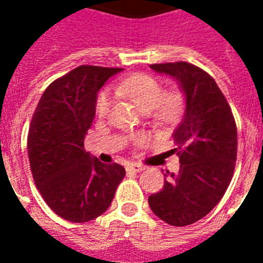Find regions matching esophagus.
Segmentation results:
<instances>
[{
    "label": "esophagus",
    "mask_w": 263,
    "mask_h": 263,
    "mask_svg": "<svg viewBox=\"0 0 263 263\" xmlns=\"http://www.w3.org/2000/svg\"><path fill=\"white\" fill-rule=\"evenodd\" d=\"M144 166L143 165L140 164H136V162H131V164L127 165V171L128 172H142V171H144Z\"/></svg>",
    "instance_id": "34e87169"
}]
</instances>
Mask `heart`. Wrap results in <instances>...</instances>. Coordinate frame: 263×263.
Returning a JSON list of instances; mask_svg holds the SVG:
<instances>
[{"mask_svg": "<svg viewBox=\"0 0 263 263\" xmlns=\"http://www.w3.org/2000/svg\"><path fill=\"white\" fill-rule=\"evenodd\" d=\"M115 91L121 97L132 99L143 111H154V117L161 124L175 123L183 115L185 99L181 91L165 92L162 84L154 76L135 73L120 80ZM113 105L110 91H101L95 101V111L99 117H106Z\"/></svg>", "mask_w": 263, "mask_h": 263, "instance_id": "b5f03b06", "label": "heart"}]
</instances>
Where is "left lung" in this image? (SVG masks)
<instances>
[{
  "label": "left lung",
  "mask_w": 263,
  "mask_h": 263,
  "mask_svg": "<svg viewBox=\"0 0 263 263\" xmlns=\"http://www.w3.org/2000/svg\"><path fill=\"white\" fill-rule=\"evenodd\" d=\"M152 69L179 80L185 115L173 134L177 173H166L160 192L148 196L153 213L173 227L191 225L212 212L232 180L237 128L228 101L208 72L185 61L153 64ZM165 175V176H168Z\"/></svg>",
  "instance_id": "left-lung-1"
}]
</instances>
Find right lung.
I'll return each instance as SVG.
<instances>
[{"mask_svg": "<svg viewBox=\"0 0 263 263\" xmlns=\"http://www.w3.org/2000/svg\"><path fill=\"white\" fill-rule=\"evenodd\" d=\"M120 68L80 65L55 79L31 120L27 150L35 185L47 206L71 222H87L106 212L125 176L84 150L95 115L97 92Z\"/></svg>", "mask_w": 263, "mask_h": 263, "instance_id": "right-lung-1", "label": "right lung"}]
</instances>
